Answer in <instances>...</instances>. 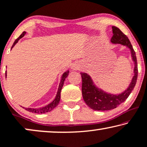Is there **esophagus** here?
<instances>
[{
	"mask_svg": "<svg viewBox=\"0 0 147 147\" xmlns=\"http://www.w3.org/2000/svg\"><path fill=\"white\" fill-rule=\"evenodd\" d=\"M72 68H73L74 70H77L78 68H79V65H78L77 64H72Z\"/></svg>",
	"mask_w": 147,
	"mask_h": 147,
	"instance_id": "esophagus-1",
	"label": "esophagus"
}]
</instances>
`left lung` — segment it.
Wrapping results in <instances>:
<instances>
[{
    "label": "left lung",
    "mask_w": 147,
    "mask_h": 147,
    "mask_svg": "<svg viewBox=\"0 0 147 147\" xmlns=\"http://www.w3.org/2000/svg\"><path fill=\"white\" fill-rule=\"evenodd\" d=\"M113 36L111 42L113 44H120L130 48L132 60L134 62V75L130 85L126 91L119 95H112L98 89L93 84L89 75L81 72L82 77V95L84 101L92 109L97 111H106L114 109L126 101L131 92L134 89L138 77V65L135 53L130 40L118 27L113 26Z\"/></svg>",
    "instance_id": "8db88e82"
}]
</instances>
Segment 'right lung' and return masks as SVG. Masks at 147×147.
Here are the masks:
<instances>
[{"label":"right lung","instance_id":"obj_1","mask_svg":"<svg viewBox=\"0 0 147 147\" xmlns=\"http://www.w3.org/2000/svg\"><path fill=\"white\" fill-rule=\"evenodd\" d=\"M25 34H26V32H25V31H23L22 34H21V36L15 41L14 43H13L11 48H13V46H14L16 44L17 42H18V41L20 40L21 38H23V37L25 36ZM68 73H69V71L68 70V71L65 72L63 75H62V78H61V81H60V83L59 85V87H58V89L57 94H56V98L54 99V100L52 101V102H51L50 104L46 105L45 107H40V108H38V109H36V108H25V109H26L27 111H29V112L37 113H45L49 112V111H52V109H54V108H55V107L58 105V103H59V101L60 99V93H61L62 88V87H63L64 82V81H65L66 78L67 77V76L68 75ZM5 75H6V76H7V73H5Z\"/></svg>","mask_w":147,"mask_h":147}]
</instances>
